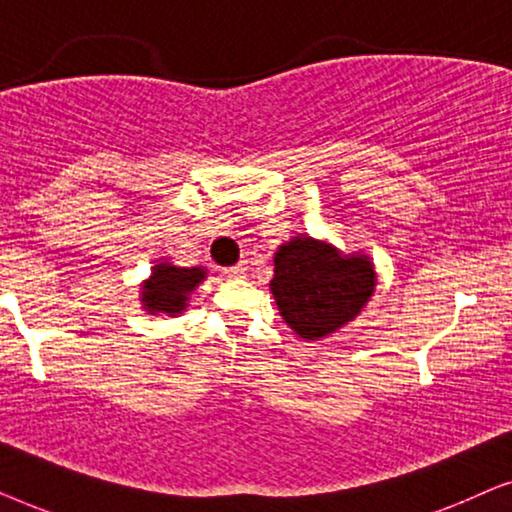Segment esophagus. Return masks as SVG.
Returning <instances> with one entry per match:
<instances>
[{"label": "esophagus", "instance_id": "obj_1", "mask_svg": "<svg viewBox=\"0 0 512 512\" xmlns=\"http://www.w3.org/2000/svg\"><path fill=\"white\" fill-rule=\"evenodd\" d=\"M244 263H237V265H230V268L223 270V275L226 277H244Z\"/></svg>", "mask_w": 512, "mask_h": 512}]
</instances>
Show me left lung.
<instances>
[{
	"label": "left lung",
	"mask_w": 512,
	"mask_h": 512,
	"mask_svg": "<svg viewBox=\"0 0 512 512\" xmlns=\"http://www.w3.org/2000/svg\"><path fill=\"white\" fill-rule=\"evenodd\" d=\"M272 296L300 338L317 340L352 321L375 289L366 256H340L328 244L296 237L275 256Z\"/></svg>",
	"instance_id": "obj_1"
}]
</instances>
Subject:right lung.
<instances>
[{"label": "right lung", "instance_id": "right-lung-1", "mask_svg": "<svg viewBox=\"0 0 512 512\" xmlns=\"http://www.w3.org/2000/svg\"><path fill=\"white\" fill-rule=\"evenodd\" d=\"M205 279L200 268H174L170 263H160L153 268V275L142 289V303L149 312L177 314L186 307L188 293Z\"/></svg>", "mask_w": 512, "mask_h": 512}]
</instances>
